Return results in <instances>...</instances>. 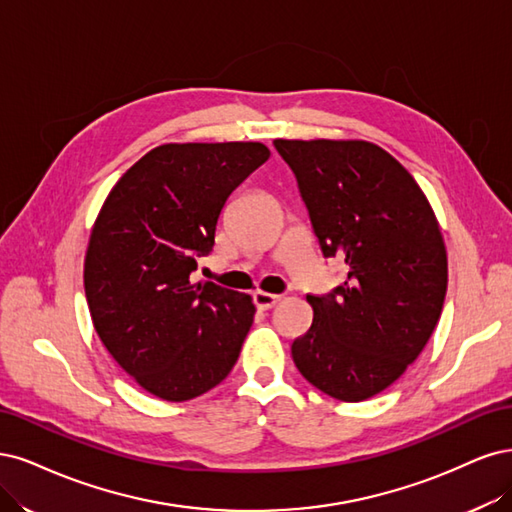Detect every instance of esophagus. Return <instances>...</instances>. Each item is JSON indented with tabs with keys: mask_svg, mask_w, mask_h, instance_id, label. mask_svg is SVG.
<instances>
[{
	"mask_svg": "<svg viewBox=\"0 0 512 512\" xmlns=\"http://www.w3.org/2000/svg\"><path fill=\"white\" fill-rule=\"evenodd\" d=\"M253 302L259 310H270L280 302V295L274 293H266V291H255L253 293Z\"/></svg>",
	"mask_w": 512,
	"mask_h": 512,
	"instance_id": "34e87169",
	"label": "esophagus"
}]
</instances>
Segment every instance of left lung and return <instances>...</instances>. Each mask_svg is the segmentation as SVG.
<instances>
[{"instance_id":"obj_1","label":"left lung","mask_w":512,"mask_h":512,"mask_svg":"<svg viewBox=\"0 0 512 512\" xmlns=\"http://www.w3.org/2000/svg\"><path fill=\"white\" fill-rule=\"evenodd\" d=\"M298 178L323 257L346 278L306 295L312 325L291 344L310 385L361 402L419 357L447 295V249L436 214L398 159L366 140H274Z\"/></svg>"}]
</instances>
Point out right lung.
<instances>
[{"label": "right lung", "instance_id": "right-lung-1", "mask_svg": "<svg viewBox=\"0 0 512 512\" xmlns=\"http://www.w3.org/2000/svg\"><path fill=\"white\" fill-rule=\"evenodd\" d=\"M270 157L261 142L161 144L112 187L85 255L97 336L148 393L185 402L232 372L255 317L251 295L191 285L227 197Z\"/></svg>", "mask_w": 512, "mask_h": 512}]
</instances>
